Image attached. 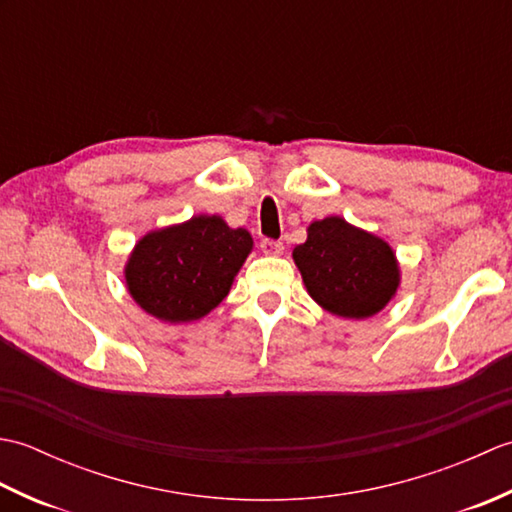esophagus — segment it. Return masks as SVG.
Wrapping results in <instances>:
<instances>
[{
  "label": "esophagus",
  "mask_w": 512,
  "mask_h": 512,
  "mask_svg": "<svg viewBox=\"0 0 512 512\" xmlns=\"http://www.w3.org/2000/svg\"><path fill=\"white\" fill-rule=\"evenodd\" d=\"M262 250H264L266 255H270V257H281V255H284V244L273 242V239H264Z\"/></svg>",
  "instance_id": "1"
}]
</instances>
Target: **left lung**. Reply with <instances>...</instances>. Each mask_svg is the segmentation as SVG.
Segmentation results:
<instances>
[{
    "label": "left lung",
    "instance_id": "8db88e82",
    "mask_svg": "<svg viewBox=\"0 0 512 512\" xmlns=\"http://www.w3.org/2000/svg\"><path fill=\"white\" fill-rule=\"evenodd\" d=\"M292 259L319 306L343 319H369L396 297L400 264L383 237L330 215L308 226Z\"/></svg>",
    "mask_w": 512,
    "mask_h": 512
}]
</instances>
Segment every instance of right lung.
I'll list each match as a JSON object with an SVG mask.
<instances>
[{
  "mask_svg": "<svg viewBox=\"0 0 512 512\" xmlns=\"http://www.w3.org/2000/svg\"><path fill=\"white\" fill-rule=\"evenodd\" d=\"M250 253L246 228H231L220 215H193L138 239L125 262V286L154 319L191 323L220 306Z\"/></svg>",
  "mask_w": 512,
  "mask_h": 512,
  "instance_id": "add662e5",
  "label": "right lung"
}]
</instances>
